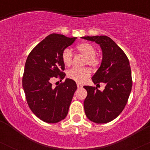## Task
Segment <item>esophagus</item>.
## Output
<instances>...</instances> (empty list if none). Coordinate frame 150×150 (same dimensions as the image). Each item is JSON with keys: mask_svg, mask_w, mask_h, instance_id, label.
Instances as JSON below:
<instances>
[{"mask_svg": "<svg viewBox=\"0 0 150 150\" xmlns=\"http://www.w3.org/2000/svg\"><path fill=\"white\" fill-rule=\"evenodd\" d=\"M77 88H78V89L82 88V87H83V86H82V85H81V84H80V83H77Z\"/></svg>", "mask_w": 150, "mask_h": 150, "instance_id": "obj_1", "label": "esophagus"}]
</instances>
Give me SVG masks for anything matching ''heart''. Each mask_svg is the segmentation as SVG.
Returning <instances> with one entry per match:
<instances>
[{
    "label": "heart",
    "mask_w": 150,
    "mask_h": 150,
    "mask_svg": "<svg viewBox=\"0 0 150 150\" xmlns=\"http://www.w3.org/2000/svg\"><path fill=\"white\" fill-rule=\"evenodd\" d=\"M76 48L79 53L86 57L85 64L92 68H97L100 65V58L96 56L97 51L92 44L87 42H82L79 44ZM61 58L65 66H70L73 62V53L70 49H65L62 52ZM90 70L87 68H73L67 72V76L78 83H82L90 76Z\"/></svg>",
    "instance_id": "obj_1"
}]
</instances>
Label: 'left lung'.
<instances>
[{
    "instance_id": "1",
    "label": "left lung",
    "mask_w": 150,
    "mask_h": 150,
    "mask_svg": "<svg viewBox=\"0 0 150 150\" xmlns=\"http://www.w3.org/2000/svg\"><path fill=\"white\" fill-rule=\"evenodd\" d=\"M82 39L100 46L102 61L92 80L95 85L106 84L102 92L96 87L84 86L87 92L84 101L85 114L94 123H108L118 116L128 102L132 85L130 63L123 50L111 38L94 36Z\"/></svg>"
}]
</instances>
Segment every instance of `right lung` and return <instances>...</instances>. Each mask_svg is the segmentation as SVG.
<instances>
[{
	"instance_id": "add662e5",
	"label": "right lung",
	"mask_w": 150,
	"mask_h": 150,
	"mask_svg": "<svg viewBox=\"0 0 150 150\" xmlns=\"http://www.w3.org/2000/svg\"><path fill=\"white\" fill-rule=\"evenodd\" d=\"M77 37L51 34L37 44L29 54L22 77V87L29 107L39 119L49 123L63 120L77 89L75 82L67 78L53 87L56 78H64L65 65L61 54Z\"/></svg>"
}]
</instances>
